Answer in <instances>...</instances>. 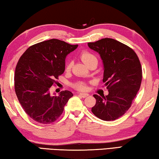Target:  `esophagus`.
I'll use <instances>...</instances> for the list:
<instances>
[{"label": "esophagus", "instance_id": "1", "mask_svg": "<svg viewBox=\"0 0 159 159\" xmlns=\"http://www.w3.org/2000/svg\"><path fill=\"white\" fill-rule=\"evenodd\" d=\"M78 95H79L80 97H82V98H86V97H87L88 96H89V94H88V93H80Z\"/></svg>", "mask_w": 159, "mask_h": 159}]
</instances>
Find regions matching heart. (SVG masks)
Segmentation results:
<instances>
[{"instance_id": "1", "label": "heart", "mask_w": 159, "mask_h": 159, "mask_svg": "<svg viewBox=\"0 0 159 159\" xmlns=\"http://www.w3.org/2000/svg\"><path fill=\"white\" fill-rule=\"evenodd\" d=\"M80 58L82 59V61L84 62V63L87 65L88 66L91 63V62L94 61H97V57H96L93 54L89 53L88 51H83L80 54ZM71 62H67L66 63V70H69L71 68ZM74 87L75 89H77L78 90H81V91H84L87 89V85H86L85 83L80 82H77L74 84Z\"/></svg>"}]
</instances>
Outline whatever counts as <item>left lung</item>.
<instances>
[{"label": "left lung", "instance_id": "1", "mask_svg": "<svg viewBox=\"0 0 159 159\" xmlns=\"http://www.w3.org/2000/svg\"><path fill=\"white\" fill-rule=\"evenodd\" d=\"M88 46L100 55L103 65V82L108 89L107 96L93 95L97 102L92 111L103 120H115L130 108L141 86L139 60L131 48L113 39L88 43Z\"/></svg>", "mask_w": 159, "mask_h": 159}]
</instances>
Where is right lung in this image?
<instances>
[{"mask_svg":"<svg viewBox=\"0 0 159 159\" xmlns=\"http://www.w3.org/2000/svg\"><path fill=\"white\" fill-rule=\"evenodd\" d=\"M77 46L52 39L30 46L20 57L15 72V93L25 113L37 123L56 121L73 96L65 90L52 97L49 89L64 72L66 56Z\"/></svg>","mask_w":159,"mask_h":159,"instance_id":"1","label":"right lung"}]
</instances>
